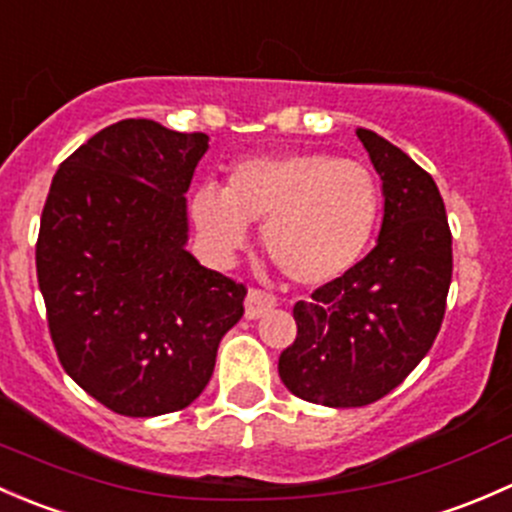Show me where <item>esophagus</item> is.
<instances>
[{
	"mask_svg": "<svg viewBox=\"0 0 512 512\" xmlns=\"http://www.w3.org/2000/svg\"><path fill=\"white\" fill-rule=\"evenodd\" d=\"M246 318L256 320L261 315H266L268 310L276 308V295L261 291V288H251L249 295H246Z\"/></svg>",
	"mask_w": 512,
	"mask_h": 512,
	"instance_id": "1",
	"label": "esophagus"
}]
</instances>
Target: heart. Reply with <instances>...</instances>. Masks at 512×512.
Wrapping results in <instances>:
<instances>
[{"instance_id":"b5f03b06","label":"heart","mask_w":512,"mask_h":512,"mask_svg":"<svg viewBox=\"0 0 512 512\" xmlns=\"http://www.w3.org/2000/svg\"><path fill=\"white\" fill-rule=\"evenodd\" d=\"M379 207V182L365 162L303 150L241 160L226 189L204 184L192 194L189 214L221 256L249 244V224H263L273 266L300 286H325L365 256Z\"/></svg>"}]
</instances>
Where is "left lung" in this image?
Returning <instances> with one entry per match:
<instances>
[{
    "instance_id": "8db88e82",
    "label": "left lung",
    "mask_w": 512,
    "mask_h": 512,
    "mask_svg": "<svg viewBox=\"0 0 512 512\" xmlns=\"http://www.w3.org/2000/svg\"><path fill=\"white\" fill-rule=\"evenodd\" d=\"M382 179L377 246L342 278L293 305L298 335L278 357L283 384L305 402L365 407L407 379L441 330L451 286V229L429 172L360 128Z\"/></svg>"
}]
</instances>
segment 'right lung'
<instances>
[{"mask_svg":"<svg viewBox=\"0 0 512 512\" xmlns=\"http://www.w3.org/2000/svg\"><path fill=\"white\" fill-rule=\"evenodd\" d=\"M209 147L145 118L120 120L61 162L36 276L63 370L110 412L160 416L209 384L246 288L189 254L187 194Z\"/></svg>","mask_w":512,"mask_h":512,"instance_id":"right-lung-1","label":"right lung"}]
</instances>
